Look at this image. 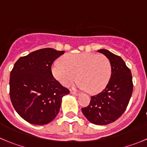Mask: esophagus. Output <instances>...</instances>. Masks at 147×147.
<instances>
[{
  "label": "esophagus",
  "mask_w": 147,
  "mask_h": 147,
  "mask_svg": "<svg viewBox=\"0 0 147 147\" xmlns=\"http://www.w3.org/2000/svg\"><path fill=\"white\" fill-rule=\"evenodd\" d=\"M70 94H72V95H75V96L79 95V93H77V92H75L71 91V90H70Z\"/></svg>",
  "instance_id": "obj_1"
}]
</instances>
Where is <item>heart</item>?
Instances as JSON below:
<instances>
[{"label": "heart", "instance_id": "obj_1", "mask_svg": "<svg viewBox=\"0 0 147 147\" xmlns=\"http://www.w3.org/2000/svg\"><path fill=\"white\" fill-rule=\"evenodd\" d=\"M62 61L54 62L51 67L55 79L67 87L77 78L78 87L90 93L102 91L111 77L112 67L109 59L103 55L91 53L67 54Z\"/></svg>", "mask_w": 147, "mask_h": 147}]
</instances>
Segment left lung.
Instances as JSON below:
<instances>
[{
    "label": "left lung",
    "instance_id": "left-lung-1",
    "mask_svg": "<svg viewBox=\"0 0 147 147\" xmlns=\"http://www.w3.org/2000/svg\"><path fill=\"white\" fill-rule=\"evenodd\" d=\"M98 52L109 60L112 74L105 88L92 96L90 105L82 108V112L92 124L107 125L119 119L127 109L133 91L132 76L119 56L105 49Z\"/></svg>",
    "mask_w": 147,
    "mask_h": 147
}]
</instances>
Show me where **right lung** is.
<instances>
[{"instance_id":"1","label":"right lung","mask_w":147,"mask_h":147,"mask_svg":"<svg viewBox=\"0 0 147 147\" xmlns=\"http://www.w3.org/2000/svg\"><path fill=\"white\" fill-rule=\"evenodd\" d=\"M65 51L35 50L20 57L10 75V97L17 113L28 122L44 125L58 114L63 96L69 90L53 76V62Z\"/></svg>"}]
</instances>
